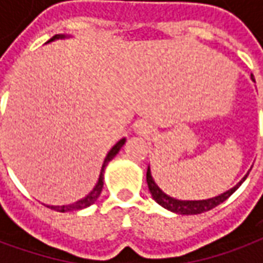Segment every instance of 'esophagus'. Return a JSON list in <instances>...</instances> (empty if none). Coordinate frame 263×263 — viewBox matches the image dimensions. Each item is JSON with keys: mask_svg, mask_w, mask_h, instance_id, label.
Segmentation results:
<instances>
[{"mask_svg": "<svg viewBox=\"0 0 263 263\" xmlns=\"http://www.w3.org/2000/svg\"><path fill=\"white\" fill-rule=\"evenodd\" d=\"M135 131L138 134H141V135H148V134H151V126L145 121H141V122H138L137 125H135Z\"/></svg>", "mask_w": 263, "mask_h": 263, "instance_id": "esophagus-1", "label": "esophagus"}]
</instances>
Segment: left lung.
Segmentation results:
<instances>
[{"label": "left lung", "mask_w": 263, "mask_h": 263, "mask_svg": "<svg viewBox=\"0 0 263 263\" xmlns=\"http://www.w3.org/2000/svg\"><path fill=\"white\" fill-rule=\"evenodd\" d=\"M251 79H252V81H255L254 77H251ZM249 171H251V169H249ZM249 171L248 173L234 186V187L230 189V190H227L224 193L218 194V196H215V197L205 198V200H177V198H173L171 197V196H167V194H166L165 192H162L159 186L155 183L149 166L148 172H146V182H148L149 192L152 194L154 200L158 204H160L162 207H165L166 210H169L172 213H177V214L193 215L201 214L204 211H209V210L217 207V205L222 203V201H226L227 198L230 197V196H231V194L245 182V179H247L249 175Z\"/></svg>", "instance_id": "8db88e82"}]
</instances>
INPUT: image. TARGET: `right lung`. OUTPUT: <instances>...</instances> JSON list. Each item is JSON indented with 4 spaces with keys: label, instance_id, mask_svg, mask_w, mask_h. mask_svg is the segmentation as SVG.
I'll use <instances>...</instances> for the list:
<instances>
[{
    "label": "right lung",
    "instance_id": "1",
    "mask_svg": "<svg viewBox=\"0 0 263 263\" xmlns=\"http://www.w3.org/2000/svg\"><path fill=\"white\" fill-rule=\"evenodd\" d=\"M66 37H70V35H65V33H59V35H54L53 37H50L48 42L50 43L53 42V41H58V39H66ZM126 138H122L120 139L118 142L115 143L112 148L109 149V152L105 156V159L103 162V166H101V171H100V176H98V180L96 183V186L92 189L90 193L87 194L86 197L80 198V200H77L74 203L71 204H66V205H48L49 209L54 210V211H59V213H67V211H79V210L87 209V207H90L91 204L96 203V200L98 198V196L101 194V190H103L104 186V171H105V167L108 165V162L114 159V156L118 152H120V149L124 146V143H125Z\"/></svg>",
    "mask_w": 263,
    "mask_h": 263
}]
</instances>
